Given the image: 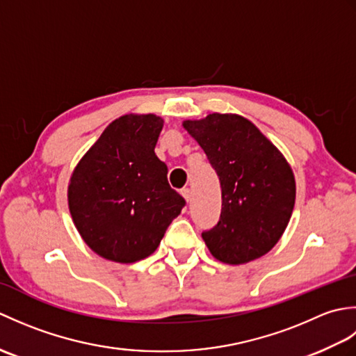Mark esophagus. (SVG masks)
Segmentation results:
<instances>
[{
  "mask_svg": "<svg viewBox=\"0 0 356 356\" xmlns=\"http://www.w3.org/2000/svg\"><path fill=\"white\" fill-rule=\"evenodd\" d=\"M182 195H184V199H185L186 202H190V200H191V190H190V188H184V190H182Z\"/></svg>",
  "mask_w": 356,
  "mask_h": 356,
  "instance_id": "obj_1",
  "label": "esophagus"
}]
</instances>
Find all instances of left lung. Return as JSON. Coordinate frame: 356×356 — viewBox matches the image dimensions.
I'll return each instance as SVG.
<instances>
[{"label":"left lung","instance_id":"8db88e82","mask_svg":"<svg viewBox=\"0 0 356 356\" xmlns=\"http://www.w3.org/2000/svg\"><path fill=\"white\" fill-rule=\"evenodd\" d=\"M182 125L220 179V220L202 234L209 252L226 264L260 259L278 243L291 220L295 177L289 162L240 115L211 113Z\"/></svg>","mask_w":356,"mask_h":356}]
</instances>
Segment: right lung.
<instances>
[{
    "instance_id": "right-lung-1",
    "label": "right lung",
    "mask_w": 356,
    "mask_h": 356,
    "mask_svg": "<svg viewBox=\"0 0 356 356\" xmlns=\"http://www.w3.org/2000/svg\"><path fill=\"white\" fill-rule=\"evenodd\" d=\"M162 127L163 119L151 113L115 119L72 172L67 199L73 223L105 260L147 259L185 207L154 153Z\"/></svg>"
}]
</instances>
